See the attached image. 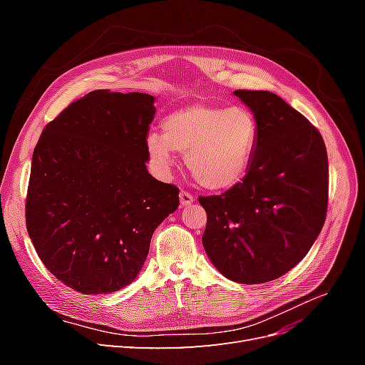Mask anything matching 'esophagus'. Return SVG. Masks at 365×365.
<instances>
[{
    "mask_svg": "<svg viewBox=\"0 0 365 365\" xmlns=\"http://www.w3.org/2000/svg\"><path fill=\"white\" fill-rule=\"evenodd\" d=\"M193 201H195V196L190 192H185V190L180 192V202L182 207L193 204Z\"/></svg>",
    "mask_w": 365,
    "mask_h": 365,
    "instance_id": "1",
    "label": "esophagus"
}]
</instances>
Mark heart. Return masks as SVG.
I'll return each instance as SVG.
<instances>
[{"label": "heart", "mask_w": 365, "mask_h": 365, "mask_svg": "<svg viewBox=\"0 0 365 365\" xmlns=\"http://www.w3.org/2000/svg\"><path fill=\"white\" fill-rule=\"evenodd\" d=\"M259 123L245 106L190 105L164 117L163 134L150 132L146 148L161 169L173 150L185 153L193 180L207 190H230L245 178L256 155Z\"/></svg>", "instance_id": "obj_1"}]
</instances>
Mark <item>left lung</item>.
<instances>
[{
    "label": "left lung",
    "instance_id": "left-lung-1",
    "mask_svg": "<svg viewBox=\"0 0 365 365\" xmlns=\"http://www.w3.org/2000/svg\"><path fill=\"white\" fill-rule=\"evenodd\" d=\"M259 123L247 176L217 196H200L207 212L202 245L227 279L257 284L282 277L322 231L329 195L326 145L304 115L269 91H235Z\"/></svg>",
    "mask_w": 365,
    "mask_h": 365
}]
</instances>
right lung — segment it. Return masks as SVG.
<instances>
[{
  "instance_id": "obj_1",
  "label": "right lung",
  "mask_w": 365,
  "mask_h": 365,
  "mask_svg": "<svg viewBox=\"0 0 365 365\" xmlns=\"http://www.w3.org/2000/svg\"><path fill=\"white\" fill-rule=\"evenodd\" d=\"M153 96L97 90L43 128L33 150L26 225L39 259L68 288L130 284L180 189L146 169Z\"/></svg>"
}]
</instances>
